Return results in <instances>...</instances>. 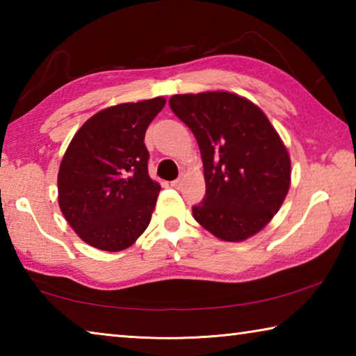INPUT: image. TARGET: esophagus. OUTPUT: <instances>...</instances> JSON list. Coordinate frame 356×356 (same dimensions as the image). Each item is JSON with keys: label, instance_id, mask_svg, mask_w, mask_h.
<instances>
[{"label": "esophagus", "instance_id": "obj_1", "mask_svg": "<svg viewBox=\"0 0 356 356\" xmlns=\"http://www.w3.org/2000/svg\"><path fill=\"white\" fill-rule=\"evenodd\" d=\"M171 186L172 188H180V186H182V177H179V179H176V180H172L171 182Z\"/></svg>", "mask_w": 356, "mask_h": 356}]
</instances>
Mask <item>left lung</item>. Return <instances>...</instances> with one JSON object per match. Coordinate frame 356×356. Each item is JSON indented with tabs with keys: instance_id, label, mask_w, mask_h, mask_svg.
<instances>
[{
	"instance_id": "obj_1",
	"label": "left lung",
	"mask_w": 356,
	"mask_h": 356,
	"mask_svg": "<svg viewBox=\"0 0 356 356\" xmlns=\"http://www.w3.org/2000/svg\"><path fill=\"white\" fill-rule=\"evenodd\" d=\"M172 113L200 144L206 196L193 206L200 225L225 242L254 236L291 186L287 149L261 108L226 91L176 94Z\"/></svg>"
}]
</instances>
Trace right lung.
Returning <instances> with one entry per match:
<instances>
[{
  "label": "right lung",
  "instance_id": "obj_1",
  "mask_svg": "<svg viewBox=\"0 0 356 356\" xmlns=\"http://www.w3.org/2000/svg\"><path fill=\"white\" fill-rule=\"evenodd\" d=\"M166 100L94 114L72 138L58 172V202L83 242L122 251L146 231L161 186L149 177L144 135Z\"/></svg>",
  "mask_w": 356,
  "mask_h": 356
}]
</instances>
